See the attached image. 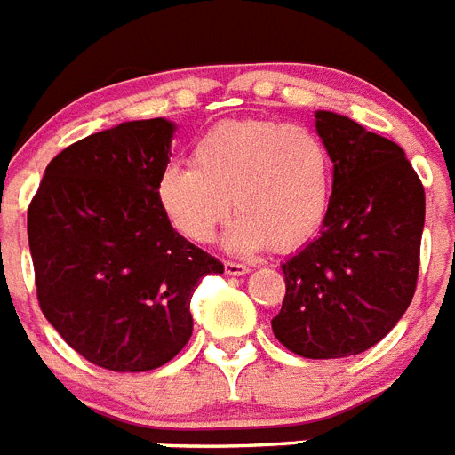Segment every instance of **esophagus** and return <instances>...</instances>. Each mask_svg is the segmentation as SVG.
Listing matches in <instances>:
<instances>
[{
  "label": "esophagus",
  "instance_id": "obj_1",
  "mask_svg": "<svg viewBox=\"0 0 455 455\" xmlns=\"http://www.w3.org/2000/svg\"><path fill=\"white\" fill-rule=\"evenodd\" d=\"M224 270H227V275H231V277H240V275L250 273V268H247L245 263H235V261L224 263Z\"/></svg>",
  "mask_w": 455,
  "mask_h": 455
}]
</instances>
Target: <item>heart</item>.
Here are the masks:
<instances>
[{"label": "heart", "instance_id": "b5f03b06", "mask_svg": "<svg viewBox=\"0 0 455 455\" xmlns=\"http://www.w3.org/2000/svg\"><path fill=\"white\" fill-rule=\"evenodd\" d=\"M331 182V152L316 132L277 120H228L198 139L192 166L164 171L156 198L171 227L192 243L215 238L234 198L240 215L228 228V250L291 251L322 228Z\"/></svg>", "mask_w": 455, "mask_h": 455}]
</instances>
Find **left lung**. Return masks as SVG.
I'll return each mask as SVG.
<instances>
[{
    "instance_id": "8db88e82",
    "label": "left lung",
    "mask_w": 455,
    "mask_h": 455,
    "mask_svg": "<svg viewBox=\"0 0 455 455\" xmlns=\"http://www.w3.org/2000/svg\"><path fill=\"white\" fill-rule=\"evenodd\" d=\"M315 117L333 194L322 234L282 263L286 293L270 323L299 356L345 358L375 347L414 299L426 194L398 143L331 110Z\"/></svg>"
}]
</instances>
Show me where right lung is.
<instances>
[{
    "label": "right lung",
    "instance_id": "right-lung-1",
    "mask_svg": "<svg viewBox=\"0 0 455 455\" xmlns=\"http://www.w3.org/2000/svg\"><path fill=\"white\" fill-rule=\"evenodd\" d=\"M175 124L122 122L64 148L27 210L41 312L99 368L145 372L192 338V293L224 273L164 215L156 182Z\"/></svg>",
    "mask_w": 455,
    "mask_h": 455
}]
</instances>
